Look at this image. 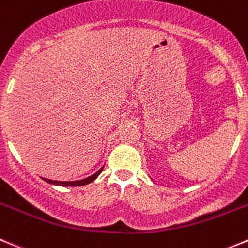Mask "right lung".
<instances>
[{"label": "right lung", "instance_id": "add662e5", "mask_svg": "<svg viewBox=\"0 0 248 248\" xmlns=\"http://www.w3.org/2000/svg\"><path fill=\"white\" fill-rule=\"evenodd\" d=\"M104 166H101L100 169H99L98 171H96L95 173H93L92 176L87 177V179H83V180H78V181H54V180H50V179H45V177H43L44 181L48 182V184H52V185H56V186H84V185H88L90 184V182H93L94 180L96 179V177L99 176L101 173V171H103Z\"/></svg>", "mask_w": 248, "mask_h": 248}]
</instances>
